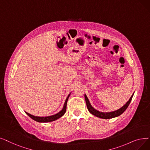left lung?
Returning <instances> with one entry per match:
<instances>
[{
	"label": "left lung",
	"instance_id": "obj_1",
	"mask_svg": "<svg viewBox=\"0 0 150 150\" xmlns=\"http://www.w3.org/2000/svg\"><path fill=\"white\" fill-rule=\"evenodd\" d=\"M134 93H133V94L131 96V97H130V99H129V100L126 103V104H125L121 108L115 110V111L113 112H99V110H97L96 109H95L92 105L88 98V97L86 96V94H84V99H85L86 100V106L87 108L89 110V112L94 116L98 117V118H102V119H111L113 118H115V117L118 116L120 115H121L122 113L125 112V110L127 109V108L128 107V106L129 105L130 103L131 102L132 98L134 96Z\"/></svg>",
	"mask_w": 150,
	"mask_h": 150
}]
</instances>
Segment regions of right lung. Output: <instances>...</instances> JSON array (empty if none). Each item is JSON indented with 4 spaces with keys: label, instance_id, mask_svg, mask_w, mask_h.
<instances>
[{
    "label": "right lung",
    "instance_id": "1",
    "mask_svg": "<svg viewBox=\"0 0 150 150\" xmlns=\"http://www.w3.org/2000/svg\"><path fill=\"white\" fill-rule=\"evenodd\" d=\"M70 94L71 93H70L68 95V96L67 97L66 101H65V103L64 104L62 109L61 110L60 112H59L54 115L48 116H34V115H32L31 114H29V113H28L26 112H25V113H26L32 120H34V121H37L38 122H51V121H54L55 120H57V119L60 118L61 117H62L65 114V113H66V108H67V100L69 99V97Z\"/></svg>",
    "mask_w": 150,
    "mask_h": 150
}]
</instances>
